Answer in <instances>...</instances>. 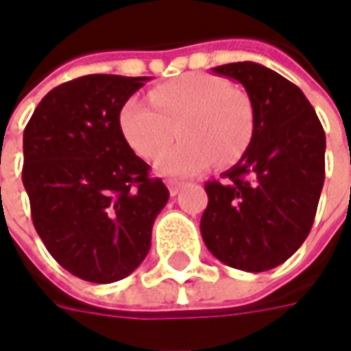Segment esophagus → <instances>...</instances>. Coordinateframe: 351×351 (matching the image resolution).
<instances>
[{"instance_id": "1", "label": "esophagus", "mask_w": 351, "mask_h": 351, "mask_svg": "<svg viewBox=\"0 0 351 351\" xmlns=\"http://www.w3.org/2000/svg\"><path fill=\"white\" fill-rule=\"evenodd\" d=\"M182 187H183L182 182H168V189L171 195H178V191H180Z\"/></svg>"}]
</instances>
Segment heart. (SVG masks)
I'll return each instance as SVG.
<instances>
[{
    "instance_id": "obj_1",
    "label": "heart",
    "mask_w": 351,
    "mask_h": 351,
    "mask_svg": "<svg viewBox=\"0 0 351 351\" xmlns=\"http://www.w3.org/2000/svg\"><path fill=\"white\" fill-rule=\"evenodd\" d=\"M148 101H128L119 128L130 150L154 160L173 141L182 142L156 162L164 176H193L213 162L221 168L238 162L254 136V109L242 89L210 74H185L160 84Z\"/></svg>"
}]
</instances>
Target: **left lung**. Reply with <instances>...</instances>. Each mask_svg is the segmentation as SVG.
Segmentation results:
<instances>
[{"mask_svg": "<svg viewBox=\"0 0 351 351\" xmlns=\"http://www.w3.org/2000/svg\"><path fill=\"white\" fill-rule=\"evenodd\" d=\"M240 82L254 109V136L226 182H207L201 236L209 252L242 271L289 260L315 223L324 183L326 136L304 93L256 62L213 68Z\"/></svg>", "mask_w": 351, "mask_h": 351, "instance_id": "left-lung-1", "label": "left lung"}]
</instances>
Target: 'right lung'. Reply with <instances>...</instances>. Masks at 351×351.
<instances>
[{"label": "right lung", "instance_id": "right-lung-1", "mask_svg": "<svg viewBox=\"0 0 351 351\" xmlns=\"http://www.w3.org/2000/svg\"><path fill=\"white\" fill-rule=\"evenodd\" d=\"M150 77L91 74L48 91L23 132V185L36 232L72 276L113 283L146 258L169 199L119 128Z\"/></svg>", "mask_w": 351, "mask_h": 351}]
</instances>
